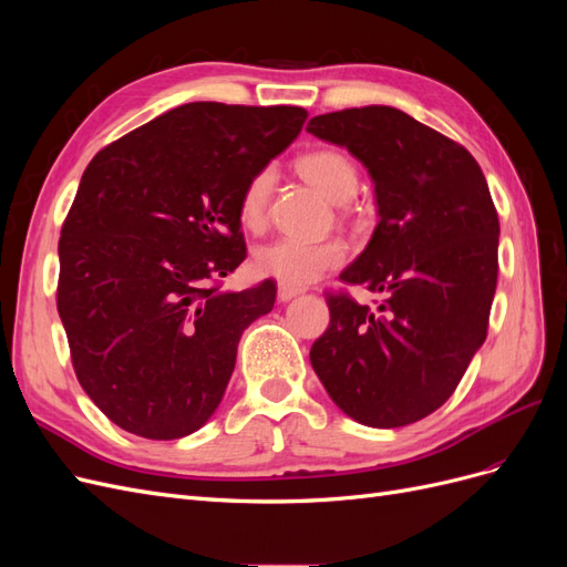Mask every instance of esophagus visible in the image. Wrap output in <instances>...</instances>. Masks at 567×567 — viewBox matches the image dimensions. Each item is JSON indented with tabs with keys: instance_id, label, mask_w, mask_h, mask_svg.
Here are the masks:
<instances>
[{
	"instance_id": "esophagus-1",
	"label": "esophagus",
	"mask_w": 567,
	"mask_h": 567,
	"mask_svg": "<svg viewBox=\"0 0 567 567\" xmlns=\"http://www.w3.org/2000/svg\"><path fill=\"white\" fill-rule=\"evenodd\" d=\"M302 290L300 288H288V286H279V293H277V298H279V302H288V300H293L296 296H300Z\"/></svg>"
}]
</instances>
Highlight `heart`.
<instances>
[{
  "label": "heart",
  "mask_w": 567,
  "mask_h": 567,
  "mask_svg": "<svg viewBox=\"0 0 567 567\" xmlns=\"http://www.w3.org/2000/svg\"><path fill=\"white\" fill-rule=\"evenodd\" d=\"M300 177L333 200L346 203L357 188V165L338 148H317L305 153L296 163ZM274 173L269 167L257 169L248 179L238 200V217L244 227L260 229L267 219ZM348 246L342 238H323V241H300V238H277L252 252V271L262 279H274L279 286L302 288L315 284L326 271L346 262Z\"/></svg>",
  "instance_id": "b5f03b06"
}]
</instances>
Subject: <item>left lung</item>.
<instances>
[{
	"label": "left lung",
	"instance_id": "8db88e82",
	"mask_svg": "<svg viewBox=\"0 0 567 567\" xmlns=\"http://www.w3.org/2000/svg\"><path fill=\"white\" fill-rule=\"evenodd\" d=\"M307 132L346 146L375 184L379 225L342 284L379 310L326 293L331 323L310 362L331 400L373 427L425 419L452 398L487 338L499 217L471 153L392 106L317 115Z\"/></svg>",
	"mask_w": 567,
	"mask_h": 567
}]
</instances>
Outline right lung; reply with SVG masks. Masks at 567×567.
Returning a JSON list of instances; mask_svg holds the SVG:
<instances>
[{"instance_id": "1", "label": "right lung", "mask_w": 567, "mask_h": 567, "mask_svg": "<svg viewBox=\"0 0 567 567\" xmlns=\"http://www.w3.org/2000/svg\"><path fill=\"white\" fill-rule=\"evenodd\" d=\"M300 106L196 101L101 148L59 241L56 307L82 390L148 440L192 435L227 390L248 326L277 300L265 279H219L246 260L238 200L296 140Z\"/></svg>"}]
</instances>
